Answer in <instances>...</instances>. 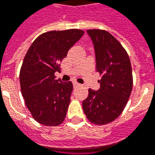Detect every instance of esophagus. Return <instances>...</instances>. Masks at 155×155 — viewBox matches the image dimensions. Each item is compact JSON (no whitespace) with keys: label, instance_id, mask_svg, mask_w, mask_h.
I'll return each mask as SVG.
<instances>
[{"label":"esophagus","instance_id":"1","mask_svg":"<svg viewBox=\"0 0 155 155\" xmlns=\"http://www.w3.org/2000/svg\"><path fill=\"white\" fill-rule=\"evenodd\" d=\"M73 86H74V87H77V86H80L81 85H80L79 83H77L76 81H74L73 82Z\"/></svg>","mask_w":155,"mask_h":155}]
</instances>
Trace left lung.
I'll return each mask as SVG.
<instances>
[{
    "mask_svg": "<svg viewBox=\"0 0 155 155\" xmlns=\"http://www.w3.org/2000/svg\"><path fill=\"white\" fill-rule=\"evenodd\" d=\"M96 57V69L102 75L98 91L89 89L82 103L87 119L105 125L122 113L132 90V70L129 56L121 44L106 30L88 29Z\"/></svg>",
    "mask_w": 155,
    "mask_h": 155,
    "instance_id": "1",
    "label": "left lung"
}]
</instances>
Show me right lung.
Instances as JSON below:
<instances>
[{"instance_id":"add662e5","label":"right lung","mask_w":155,"mask_h":155,"mask_svg":"<svg viewBox=\"0 0 155 155\" xmlns=\"http://www.w3.org/2000/svg\"><path fill=\"white\" fill-rule=\"evenodd\" d=\"M83 35L75 29L43 33L25 55L19 74L21 92L33 118L41 125L58 126L65 119L73 84L56 80L54 74Z\"/></svg>"}]
</instances>
